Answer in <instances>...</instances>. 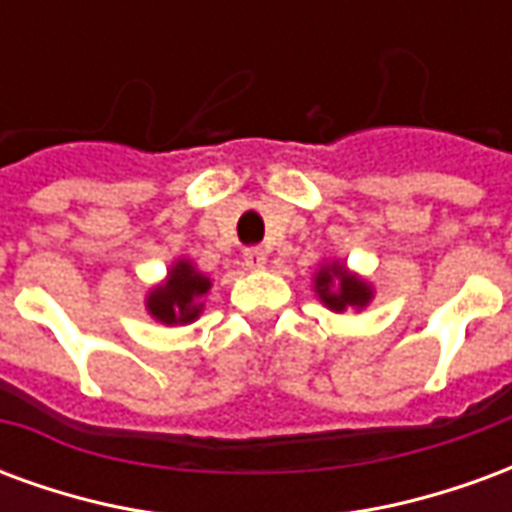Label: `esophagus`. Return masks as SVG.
I'll return each instance as SVG.
<instances>
[{"mask_svg": "<svg viewBox=\"0 0 512 512\" xmlns=\"http://www.w3.org/2000/svg\"><path fill=\"white\" fill-rule=\"evenodd\" d=\"M244 266L246 268H263L266 266V252L260 246H249L244 249Z\"/></svg>", "mask_w": 512, "mask_h": 512, "instance_id": "1", "label": "esophagus"}]
</instances>
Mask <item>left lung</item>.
Masks as SVG:
<instances>
[{
  "label": "left lung",
  "mask_w": 512,
  "mask_h": 512,
  "mask_svg": "<svg viewBox=\"0 0 512 512\" xmlns=\"http://www.w3.org/2000/svg\"><path fill=\"white\" fill-rule=\"evenodd\" d=\"M315 293L332 312L365 310L373 299V288L351 274L343 263H326L315 274Z\"/></svg>",
  "instance_id": "8db88e82"
}]
</instances>
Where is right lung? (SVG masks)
Listing matches in <instances>:
<instances>
[{
    "label": "right lung",
    "instance_id": "1",
    "mask_svg": "<svg viewBox=\"0 0 512 512\" xmlns=\"http://www.w3.org/2000/svg\"><path fill=\"white\" fill-rule=\"evenodd\" d=\"M208 290H211V279L200 274L189 260H178L169 268L167 279L158 288L150 290L145 307L158 323H167V326L191 323L200 318L202 307H205L202 296Z\"/></svg>",
    "mask_w": 512,
    "mask_h": 512
}]
</instances>
